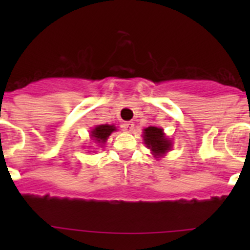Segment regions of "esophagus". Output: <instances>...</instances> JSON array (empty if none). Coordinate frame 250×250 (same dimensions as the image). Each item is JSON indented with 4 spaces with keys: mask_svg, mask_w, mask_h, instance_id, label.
<instances>
[{
    "mask_svg": "<svg viewBox=\"0 0 250 250\" xmlns=\"http://www.w3.org/2000/svg\"><path fill=\"white\" fill-rule=\"evenodd\" d=\"M122 128H123V130H125V132L132 133L133 130H134V123L127 122V123H125V125H122Z\"/></svg>",
    "mask_w": 250,
    "mask_h": 250,
    "instance_id": "34e87169",
    "label": "esophagus"
}]
</instances>
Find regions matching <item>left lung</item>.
Segmentation results:
<instances>
[{
  "label": "left lung",
  "instance_id": "1",
  "mask_svg": "<svg viewBox=\"0 0 250 250\" xmlns=\"http://www.w3.org/2000/svg\"><path fill=\"white\" fill-rule=\"evenodd\" d=\"M144 143L146 147L152 151L156 158L165 156L172 148V141L168 139L163 133L162 128L147 127L144 129Z\"/></svg>",
  "mask_w": 250,
  "mask_h": 250
}]
</instances>
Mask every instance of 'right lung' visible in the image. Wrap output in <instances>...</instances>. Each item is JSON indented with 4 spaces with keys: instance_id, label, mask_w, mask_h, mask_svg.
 Returning a JSON list of instances; mask_svg holds the SVG:
<instances>
[{
    "instance_id": "obj_1",
    "label": "right lung",
    "mask_w": 250,
    "mask_h": 250,
    "mask_svg": "<svg viewBox=\"0 0 250 250\" xmlns=\"http://www.w3.org/2000/svg\"><path fill=\"white\" fill-rule=\"evenodd\" d=\"M116 127L115 125H99L92 129L90 132V137L93 138V140H95V143L98 144H105L106 143L107 138L110 137V134L112 132H115Z\"/></svg>"
}]
</instances>
